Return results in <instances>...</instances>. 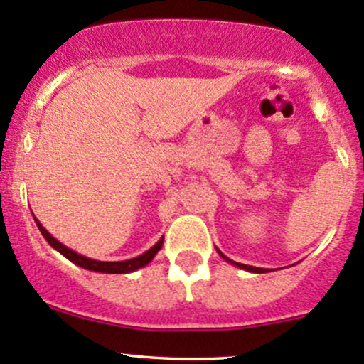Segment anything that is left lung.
I'll use <instances>...</instances> for the list:
<instances>
[{"label":"left lung","mask_w":364,"mask_h":364,"mask_svg":"<svg viewBox=\"0 0 364 364\" xmlns=\"http://www.w3.org/2000/svg\"><path fill=\"white\" fill-rule=\"evenodd\" d=\"M223 255V254H221ZM223 257H225V255H223ZM226 261H230V259L228 257H225ZM230 262H233V261H230ZM233 264H237L238 267H242V269H247V271H252V273H266L267 269H262V267H254V266H247V264H240V262H233Z\"/></svg>","instance_id":"8db88e82"}]
</instances>
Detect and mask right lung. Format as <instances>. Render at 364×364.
<instances>
[{
  "instance_id": "right-lung-1",
  "label": "right lung",
  "mask_w": 364,
  "mask_h": 364,
  "mask_svg": "<svg viewBox=\"0 0 364 364\" xmlns=\"http://www.w3.org/2000/svg\"><path fill=\"white\" fill-rule=\"evenodd\" d=\"M38 223V221H36ZM38 228L39 231L43 233V237L46 238V242L50 243L53 249H57L60 254L65 255L69 261L74 262V264L85 267V269H90V271H98V273H117V274H122V273H131V271L134 269H139V267L146 266L149 262L151 261V259L155 257V254L161 250L162 247V242L164 240H159L157 243H155L154 247H151L150 250H146L145 254H141L139 257H134V259H129V261H121V262H102V261H95V259H90V257H85V255L74 252V250L67 249L65 245H62L58 240H55L53 237H51L50 233L43 228L41 225L38 223Z\"/></svg>"
}]
</instances>
